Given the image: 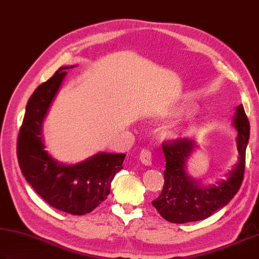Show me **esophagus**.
<instances>
[{"label":"esophagus","mask_w":259,"mask_h":259,"mask_svg":"<svg viewBox=\"0 0 259 259\" xmlns=\"http://www.w3.org/2000/svg\"><path fill=\"white\" fill-rule=\"evenodd\" d=\"M140 160L143 165L146 166H151L152 164V156H151V152L147 150V149H143V150L140 152Z\"/></svg>","instance_id":"esophagus-1"}]
</instances>
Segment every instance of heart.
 I'll use <instances>...</instances> for the list:
<instances>
[{"label": "heart", "mask_w": 259, "mask_h": 259, "mask_svg": "<svg viewBox=\"0 0 259 259\" xmlns=\"http://www.w3.org/2000/svg\"><path fill=\"white\" fill-rule=\"evenodd\" d=\"M194 110H196V108H194L192 104H188V103H181L179 104L178 107H175L173 109V111H171V113H173V116H188V115H191V113L194 112ZM185 132L187 131H181V132H178L174 134V138H181L183 137V135L185 134Z\"/></svg>", "instance_id": "heart-1"}]
</instances>
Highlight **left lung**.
I'll use <instances>...</instances> for the list:
<instances>
[{"label": "left lung", "mask_w": 259, "mask_h": 259, "mask_svg": "<svg viewBox=\"0 0 259 259\" xmlns=\"http://www.w3.org/2000/svg\"><path fill=\"white\" fill-rule=\"evenodd\" d=\"M233 126L238 131L237 148L239 158L233 168L215 184L201 183L188 173V161L198 146L193 140H178L162 144L166 159L165 184L160 196L152 201L162 219L170 223L183 224L207 219L232 200L241 187L246 149L250 125L242 104L235 108Z\"/></svg>", "instance_id": "1"}]
</instances>
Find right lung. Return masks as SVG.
Segmentation results:
<instances>
[{
	"mask_svg": "<svg viewBox=\"0 0 259 259\" xmlns=\"http://www.w3.org/2000/svg\"><path fill=\"white\" fill-rule=\"evenodd\" d=\"M72 67L59 68L31 94L18 135L17 156L22 175L43 200L68 214L85 215L106 200L111 181L122 169L126 155L98 152L68 165L45 150L44 119L60 90L65 70Z\"/></svg>",
	"mask_w": 259,
	"mask_h": 259,
	"instance_id": "1",
	"label": "right lung"
}]
</instances>
